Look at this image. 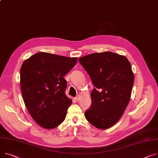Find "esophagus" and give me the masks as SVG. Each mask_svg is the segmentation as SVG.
Returning <instances> with one entry per match:
<instances>
[{"label":"esophagus","instance_id":"esophagus-1","mask_svg":"<svg viewBox=\"0 0 158 158\" xmlns=\"http://www.w3.org/2000/svg\"><path fill=\"white\" fill-rule=\"evenodd\" d=\"M74 100H75L76 101H79V100H80V96H79V95H77L76 97L74 98Z\"/></svg>","mask_w":158,"mask_h":158}]
</instances>
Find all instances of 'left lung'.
Instances as JSON below:
<instances>
[{"instance_id":"1","label":"left lung","mask_w":158,"mask_h":158,"mask_svg":"<svg viewBox=\"0 0 158 158\" xmlns=\"http://www.w3.org/2000/svg\"><path fill=\"white\" fill-rule=\"evenodd\" d=\"M94 88L85 118L94 127L107 129L116 123L130 102L134 74L128 60L111 52H94L79 58Z\"/></svg>"}]
</instances>
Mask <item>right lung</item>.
I'll use <instances>...</instances> for the list:
<instances>
[{"mask_svg": "<svg viewBox=\"0 0 158 158\" xmlns=\"http://www.w3.org/2000/svg\"><path fill=\"white\" fill-rule=\"evenodd\" d=\"M77 61V58L40 52L23 63L20 69L23 99L31 118L43 128L52 129L65 120L72 102L65 94L64 76Z\"/></svg>", "mask_w": 158, "mask_h": 158, "instance_id": "1", "label": "right lung"}]
</instances>
